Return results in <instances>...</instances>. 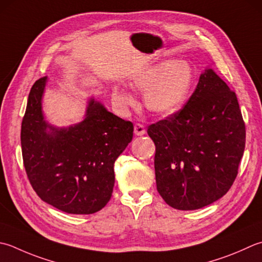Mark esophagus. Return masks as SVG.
Here are the masks:
<instances>
[{
	"label": "esophagus",
	"mask_w": 262,
	"mask_h": 262,
	"mask_svg": "<svg viewBox=\"0 0 262 262\" xmlns=\"http://www.w3.org/2000/svg\"><path fill=\"white\" fill-rule=\"evenodd\" d=\"M134 133H135V135H137V136H143L146 133L145 127L143 126L142 124H136L134 126Z\"/></svg>",
	"instance_id": "1"
}]
</instances>
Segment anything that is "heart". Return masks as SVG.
<instances>
[{"instance_id": "heart-1", "label": "heart", "mask_w": 262, "mask_h": 262, "mask_svg": "<svg viewBox=\"0 0 262 262\" xmlns=\"http://www.w3.org/2000/svg\"><path fill=\"white\" fill-rule=\"evenodd\" d=\"M194 80L192 64L186 60H165L147 67L130 79L133 89L144 93V104L158 116H170L185 103ZM114 103L125 110L135 104L133 95L124 89L112 91Z\"/></svg>"}]
</instances>
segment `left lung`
<instances>
[{
  "label": "left lung",
  "instance_id": "left-lung-1",
  "mask_svg": "<svg viewBox=\"0 0 262 262\" xmlns=\"http://www.w3.org/2000/svg\"><path fill=\"white\" fill-rule=\"evenodd\" d=\"M157 189L178 210H196L228 192L245 147L236 94L212 69L200 76L183 109L148 126Z\"/></svg>",
  "mask_w": 262,
  "mask_h": 262
}]
</instances>
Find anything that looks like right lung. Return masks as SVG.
<instances>
[{"label":"right lung","mask_w":262,"mask_h":262,"mask_svg":"<svg viewBox=\"0 0 262 262\" xmlns=\"http://www.w3.org/2000/svg\"><path fill=\"white\" fill-rule=\"evenodd\" d=\"M48 77L35 81L21 124L24 166L34 191L61 211L91 214L109 202L115 186L114 165L134 126L91 97L85 118L69 127L45 120L42 100Z\"/></svg>","instance_id":"1"}]
</instances>
